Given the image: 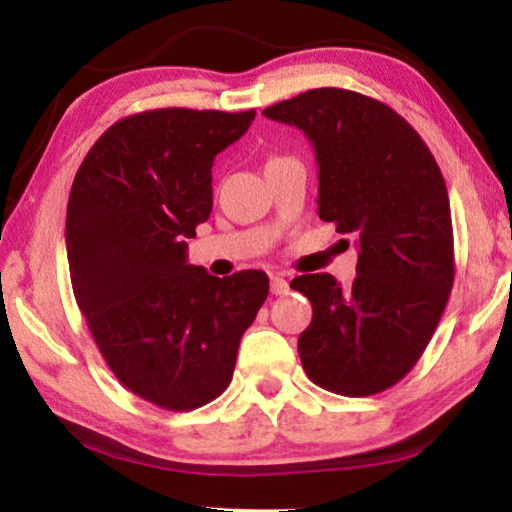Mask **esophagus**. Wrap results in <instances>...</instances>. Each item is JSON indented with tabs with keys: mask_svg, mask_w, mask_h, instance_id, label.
I'll return each mask as SVG.
<instances>
[{
	"mask_svg": "<svg viewBox=\"0 0 512 512\" xmlns=\"http://www.w3.org/2000/svg\"><path fill=\"white\" fill-rule=\"evenodd\" d=\"M270 291L275 293V296H284V293L289 291V284H286L284 277L272 275V277H270Z\"/></svg>",
	"mask_w": 512,
	"mask_h": 512,
	"instance_id": "34e87169",
	"label": "esophagus"
}]
</instances>
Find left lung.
Instances as JSON below:
<instances>
[{"instance_id": "obj_1", "label": "left lung", "mask_w": 512, "mask_h": 512, "mask_svg": "<svg viewBox=\"0 0 512 512\" xmlns=\"http://www.w3.org/2000/svg\"><path fill=\"white\" fill-rule=\"evenodd\" d=\"M296 125L319 163V219L359 244L352 289L328 275L291 282L312 303L298 354L340 396L394 387L424 354L454 284L450 198L440 167L401 114L345 88H314L263 111Z\"/></svg>"}]
</instances>
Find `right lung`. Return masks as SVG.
<instances>
[{"mask_svg":"<svg viewBox=\"0 0 512 512\" xmlns=\"http://www.w3.org/2000/svg\"><path fill=\"white\" fill-rule=\"evenodd\" d=\"M256 111L149 109L116 121L76 172L67 261L76 305L111 373L163 410L214 401L270 284L263 270L207 275L186 237L212 212V163Z\"/></svg>","mask_w":512,"mask_h":512,"instance_id":"right-lung-1","label":"right lung"}]
</instances>
